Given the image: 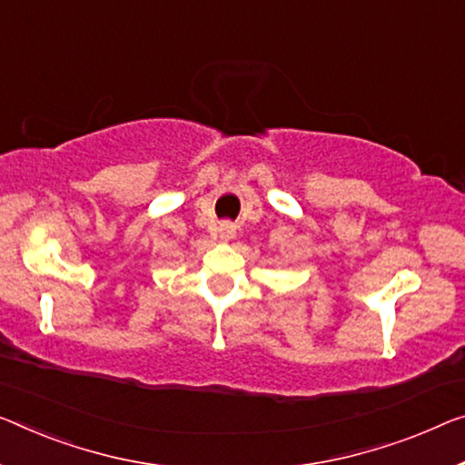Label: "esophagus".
<instances>
[{"label":"esophagus","mask_w":465,"mask_h":465,"mask_svg":"<svg viewBox=\"0 0 465 465\" xmlns=\"http://www.w3.org/2000/svg\"><path fill=\"white\" fill-rule=\"evenodd\" d=\"M219 235H221V240H232L235 235V227L225 221V223L219 225Z\"/></svg>","instance_id":"1"}]
</instances>
